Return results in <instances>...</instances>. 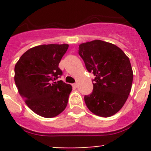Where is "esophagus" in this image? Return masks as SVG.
I'll return each mask as SVG.
<instances>
[{"mask_svg":"<svg viewBox=\"0 0 151 151\" xmlns=\"http://www.w3.org/2000/svg\"><path fill=\"white\" fill-rule=\"evenodd\" d=\"M72 86L74 87V88H77V86H78V85H77V83H74V84L72 85Z\"/></svg>","mask_w":151,"mask_h":151,"instance_id":"obj_1","label":"esophagus"}]
</instances>
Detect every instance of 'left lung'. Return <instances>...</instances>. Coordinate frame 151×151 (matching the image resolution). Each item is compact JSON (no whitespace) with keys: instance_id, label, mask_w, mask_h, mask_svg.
<instances>
[{"instance_id":"1","label":"left lung","mask_w":151,"mask_h":151,"mask_svg":"<svg viewBox=\"0 0 151 151\" xmlns=\"http://www.w3.org/2000/svg\"><path fill=\"white\" fill-rule=\"evenodd\" d=\"M79 55L95 76L92 93L85 96L91 112L108 118L126 103L132 89L133 71L130 60L116 45L101 40L80 44Z\"/></svg>"}]
</instances>
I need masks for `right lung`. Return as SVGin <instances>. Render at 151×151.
<instances>
[{
	"mask_svg": "<svg viewBox=\"0 0 151 151\" xmlns=\"http://www.w3.org/2000/svg\"><path fill=\"white\" fill-rule=\"evenodd\" d=\"M68 45H42L27 50L14 67V82L27 106L44 118H54L66 109L71 85L54 82L62 71L58 64Z\"/></svg>",
	"mask_w": 151,
	"mask_h": 151,
	"instance_id": "obj_1",
	"label": "right lung"
}]
</instances>
